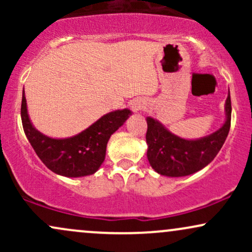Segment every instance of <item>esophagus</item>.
Returning <instances> with one entry per match:
<instances>
[{
	"instance_id": "esophagus-1",
	"label": "esophagus",
	"mask_w": 252,
	"mask_h": 252,
	"mask_svg": "<svg viewBox=\"0 0 252 252\" xmlns=\"http://www.w3.org/2000/svg\"><path fill=\"white\" fill-rule=\"evenodd\" d=\"M132 109H134L135 111H137V110L141 109V106L138 105V104H132Z\"/></svg>"
}]
</instances>
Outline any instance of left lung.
<instances>
[{
    "label": "left lung",
    "mask_w": 252,
    "mask_h": 252,
    "mask_svg": "<svg viewBox=\"0 0 252 252\" xmlns=\"http://www.w3.org/2000/svg\"><path fill=\"white\" fill-rule=\"evenodd\" d=\"M147 158L158 174L179 178L206 167L216 158L226 140L231 126V97L225 102V122L217 131L196 140H186L170 132L162 123L147 117Z\"/></svg>",
    "instance_id": "left-lung-1"
}]
</instances>
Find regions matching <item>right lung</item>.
I'll return each instance as SVG.
<instances>
[{
	"label": "right lung",
	"mask_w": 252,
	"mask_h": 252,
	"mask_svg": "<svg viewBox=\"0 0 252 252\" xmlns=\"http://www.w3.org/2000/svg\"><path fill=\"white\" fill-rule=\"evenodd\" d=\"M130 115L129 109L115 110L79 134L66 138H53L40 132L31 122L25 89L22 94L21 120L28 141L48 169L66 178L94 174L105 158L110 136L123 126Z\"/></svg>",
	"instance_id": "1"
}]
</instances>
